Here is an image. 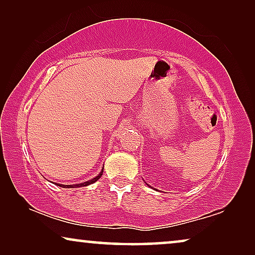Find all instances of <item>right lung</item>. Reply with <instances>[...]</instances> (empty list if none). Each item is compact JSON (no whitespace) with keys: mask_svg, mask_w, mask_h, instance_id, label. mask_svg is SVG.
Returning a JSON list of instances; mask_svg holds the SVG:
<instances>
[{"mask_svg":"<svg viewBox=\"0 0 255 255\" xmlns=\"http://www.w3.org/2000/svg\"><path fill=\"white\" fill-rule=\"evenodd\" d=\"M102 174H103V168H102V172H101L99 175H97L96 177H94L93 180H90V181H87V182H82V183H78V184H72V186H66V184H59L58 183V186H60V187H62V188H78V187H86V186H89V184H92V183H94V182H96L97 180L100 179L101 176H102Z\"/></svg>","mask_w":255,"mask_h":255,"instance_id":"add662e5","label":"right lung"}]
</instances>
